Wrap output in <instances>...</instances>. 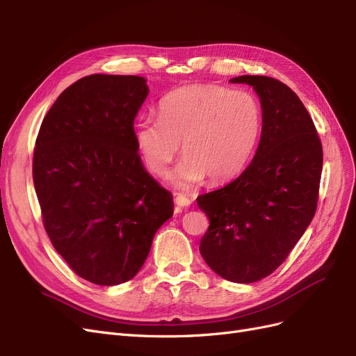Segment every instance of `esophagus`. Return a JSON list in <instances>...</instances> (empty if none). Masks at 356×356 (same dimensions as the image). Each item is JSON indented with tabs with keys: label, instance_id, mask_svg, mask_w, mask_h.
Returning a JSON list of instances; mask_svg holds the SVG:
<instances>
[{
	"label": "esophagus",
	"instance_id": "obj_1",
	"mask_svg": "<svg viewBox=\"0 0 356 356\" xmlns=\"http://www.w3.org/2000/svg\"><path fill=\"white\" fill-rule=\"evenodd\" d=\"M174 202L178 204V207H188V204L191 203V200L186 196H175Z\"/></svg>",
	"mask_w": 356,
	"mask_h": 356
}]
</instances>
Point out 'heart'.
Listing matches in <instances>:
<instances>
[{"label": "heart", "mask_w": 356, "mask_h": 356, "mask_svg": "<svg viewBox=\"0 0 356 356\" xmlns=\"http://www.w3.org/2000/svg\"><path fill=\"white\" fill-rule=\"evenodd\" d=\"M263 129V108L255 96L215 84H191L159 102V118L144 117L134 127L138 153L154 175H165L179 154L172 177L188 188L208 177L222 184L250 163Z\"/></svg>", "instance_id": "obj_1"}]
</instances>
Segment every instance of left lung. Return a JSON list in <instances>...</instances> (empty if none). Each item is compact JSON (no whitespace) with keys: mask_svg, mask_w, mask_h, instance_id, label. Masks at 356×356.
<instances>
[{"mask_svg":"<svg viewBox=\"0 0 356 356\" xmlns=\"http://www.w3.org/2000/svg\"><path fill=\"white\" fill-rule=\"evenodd\" d=\"M260 96L261 139L242 174L197 197L209 227L200 254L230 282L252 284L281 266L316 212L322 144L306 106L286 84L241 75Z\"/></svg>","mask_w":356,"mask_h":356,"instance_id":"1","label":"left lung"}]
</instances>
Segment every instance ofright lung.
Masks as SVG:
<instances>
[{
  "label": "right lung",
  "mask_w": 356,
  "mask_h": 356,
  "mask_svg": "<svg viewBox=\"0 0 356 356\" xmlns=\"http://www.w3.org/2000/svg\"><path fill=\"white\" fill-rule=\"evenodd\" d=\"M147 95L136 75H88L59 95L35 141L42 224L72 272L96 285L131 281L174 213L172 195L148 175L135 145Z\"/></svg>",
  "instance_id": "obj_1"
}]
</instances>
